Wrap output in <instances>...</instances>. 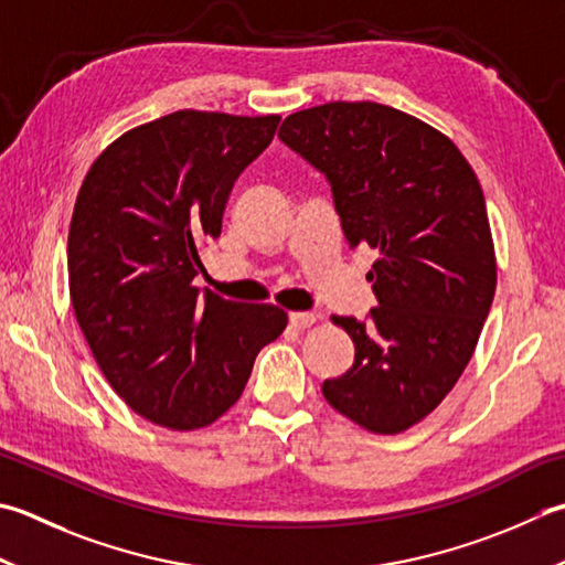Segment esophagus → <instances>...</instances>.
Masks as SVG:
<instances>
[{"label":"esophagus","instance_id":"34e87169","mask_svg":"<svg viewBox=\"0 0 565 565\" xmlns=\"http://www.w3.org/2000/svg\"><path fill=\"white\" fill-rule=\"evenodd\" d=\"M289 323L296 330H306V328H311L316 323V313H303V311L289 313Z\"/></svg>","mask_w":565,"mask_h":565}]
</instances>
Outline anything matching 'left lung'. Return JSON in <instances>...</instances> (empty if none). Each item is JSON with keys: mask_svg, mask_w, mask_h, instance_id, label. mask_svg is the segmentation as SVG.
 <instances>
[{"mask_svg": "<svg viewBox=\"0 0 565 565\" xmlns=\"http://www.w3.org/2000/svg\"><path fill=\"white\" fill-rule=\"evenodd\" d=\"M279 139L326 175L352 249L380 252L367 320L333 316L355 362L328 404L372 434H402L456 386L490 313L497 264L478 175L446 135L380 103H328Z\"/></svg>", "mask_w": 565, "mask_h": 565, "instance_id": "8db88e82", "label": "left lung"}]
</instances>
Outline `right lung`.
<instances>
[{"mask_svg": "<svg viewBox=\"0 0 565 565\" xmlns=\"http://www.w3.org/2000/svg\"><path fill=\"white\" fill-rule=\"evenodd\" d=\"M279 115L179 109L129 129L87 171L68 232L73 311L99 370L147 422L203 428L235 404L286 313L193 286L239 173Z\"/></svg>", "mask_w": 565, "mask_h": 565, "instance_id": "right-lung-1", "label": "right lung"}]
</instances>
